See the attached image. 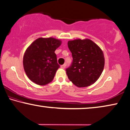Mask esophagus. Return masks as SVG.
<instances>
[{
    "label": "esophagus",
    "mask_w": 130,
    "mask_h": 130,
    "mask_svg": "<svg viewBox=\"0 0 130 130\" xmlns=\"http://www.w3.org/2000/svg\"><path fill=\"white\" fill-rule=\"evenodd\" d=\"M65 67H66V63H65V64H63V65L61 66V68L62 69H65Z\"/></svg>",
    "instance_id": "obj_1"
}]
</instances>
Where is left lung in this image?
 <instances>
[{"mask_svg":"<svg viewBox=\"0 0 130 130\" xmlns=\"http://www.w3.org/2000/svg\"><path fill=\"white\" fill-rule=\"evenodd\" d=\"M73 61L66 69L69 80L79 88L93 84L101 75L104 67L102 50L89 39H77L68 42Z\"/></svg>","mask_w":130,"mask_h":130,"instance_id":"1","label":"left lung"}]
</instances>
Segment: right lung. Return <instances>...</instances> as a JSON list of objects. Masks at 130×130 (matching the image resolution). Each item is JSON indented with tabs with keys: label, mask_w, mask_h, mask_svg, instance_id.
<instances>
[{
	"label": "right lung",
	"mask_w": 130,
	"mask_h": 130,
	"mask_svg": "<svg viewBox=\"0 0 130 130\" xmlns=\"http://www.w3.org/2000/svg\"><path fill=\"white\" fill-rule=\"evenodd\" d=\"M61 41L54 38H39L27 48L23 57V67L32 82L45 85L53 80L60 67L55 51Z\"/></svg>",
	"instance_id": "obj_1"
}]
</instances>
